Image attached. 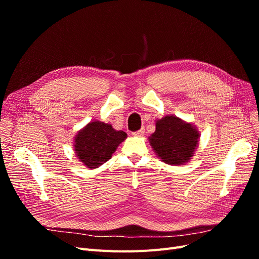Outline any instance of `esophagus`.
<instances>
[{"label": "esophagus", "mask_w": 259, "mask_h": 259, "mask_svg": "<svg viewBox=\"0 0 259 259\" xmlns=\"http://www.w3.org/2000/svg\"><path fill=\"white\" fill-rule=\"evenodd\" d=\"M144 134H145V130L144 128H140L139 131L133 133V135L136 136V137H142V136H144Z\"/></svg>", "instance_id": "esophagus-1"}]
</instances>
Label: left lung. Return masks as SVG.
Instances as JSON below:
<instances>
[{"instance_id":"1","label":"left lung","mask_w":259,"mask_h":259,"mask_svg":"<svg viewBox=\"0 0 259 259\" xmlns=\"http://www.w3.org/2000/svg\"><path fill=\"white\" fill-rule=\"evenodd\" d=\"M158 158L168 165H185L197 150L200 133L195 125L176 115L155 120V132L148 137Z\"/></svg>"}]
</instances>
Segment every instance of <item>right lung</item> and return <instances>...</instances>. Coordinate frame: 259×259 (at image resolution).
Instances as JSON below:
<instances>
[{
  "instance_id": "obj_1",
  "label": "right lung",
  "mask_w": 259,
  "mask_h": 259,
  "mask_svg": "<svg viewBox=\"0 0 259 259\" xmlns=\"http://www.w3.org/2000/svg\"><path fill=\"white\" fill-rule=\"evenodd\" d=\"M126 138L125 132L116 131L111 124L95 120L77 132L73 139V150L84 166L94 169L110 160L117 147Z\"/></svg>"
}]
</instances>
